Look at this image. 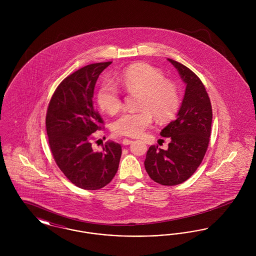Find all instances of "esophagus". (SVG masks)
<instances>
[{"instance_id":"esophagus-1","label":"esophagus","mask_w":256,"mask_h":256,"mask_svg":"<svg viewBox=\"0 0 256 256\" xmlns=\"http://www.w3.org/2000/svg\"><path fill=\"white\" fill-rule=\"evenodd\" d=\"M132 142H134L132 140H130V139H126V138H124V139L122 141V145H124V146L130 145V144H132Z\"/></svg>"}]
</instances>
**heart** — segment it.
<instances>
[{
    "instance_id": "obj_1",
    "label": "heart",
    "mask_w": 256,
    "mask_h": 256,
    "mask_svg": "<svg viewBox=\"0 0 256 256\" xmlns=\"http://www.w3.org/2000/svg\"><path fill=\"white\" fill-rule=\"evenodd\" d=\"M124 89L128 92L140 91L138 111H126L112 124L117 135L136 137L143 134L152 122V115L160 122L170 119L178 110L180 98L176 86L158 69L146 64L136 63L119 76ZM97 102L102 110L110 114L122 106V98L116 86L110 80L104 82L98 90Z\"/></svg>"
}]
</instances>
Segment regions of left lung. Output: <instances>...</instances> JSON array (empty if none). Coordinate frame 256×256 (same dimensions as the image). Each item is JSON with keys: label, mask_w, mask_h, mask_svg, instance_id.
<instances>
[{"label": "left lung", "mask_w": 256, "mask_h": 256, "mask_svg": "<svg viewBox=\"0 0 256 256\" xmlns=\"http://www.w3.org/2000/svg\"><path fill=\"white\" fill-rule=\"evenodd\" d=\"M168 60L185 82V94L176 119L160 132L170 139L168 150L150 146L144 164L152 180L174 186L187 180L206 156L211 134L212 106L200 78L182 63Z\"/></svg>", "instance_id": "1"}]
</instances>
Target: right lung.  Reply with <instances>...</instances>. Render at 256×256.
I'll return each mask as SVG.
<instances>
[{
	"mask_svg": "<svg viewBox=\"0 0 256 256\" xmlns=\"http://www.w3.org/2000/svg\"><path fill=\"white\" fill-rule=\"evenodd\" d=\"M112 62L89 64L69 74L56 89L46 115L49 145L65 176L84 190H98L115 176L122 146L108 142L102 152L92 148V134L104 128V120L93 106L100 74Z\"/></svg>",
	"mask_w": 256,
	"mask_h": 256,
	"instance_id": "1",
	"label": "right lung"
}]
</instances>
